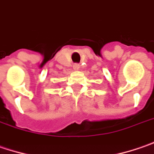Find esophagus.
Wrapping results in <instances>:
<instances>
[{"instance_id":"obj_1","label":"esophagus","mask_w":154,"mask_h":154,"mask_svg":"<svg viewBox=\"0 0 154 154\" xmlns=\"http://www.w3.org/2000/svg\"><path fill=\"white\" fill-rule=\"evenodd\" d=\"M79 64H75L74 65H73V69L75 70H79Z\"/></svg>"}]
</instances>
